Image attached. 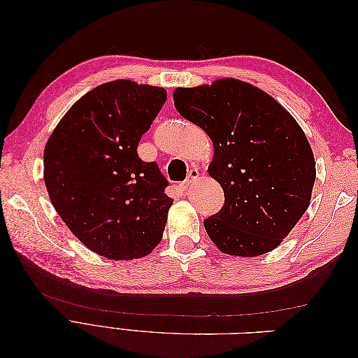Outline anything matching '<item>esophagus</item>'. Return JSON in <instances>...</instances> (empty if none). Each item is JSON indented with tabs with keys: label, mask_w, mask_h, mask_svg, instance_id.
Returning <instances> with one entry per match:
<instances>
[{
	"label": "esophagus",
	"mask_w": 358,
	"mask_h": 358,
	"mask_svg": "<svg viewBox=\"0 0 358 358\" xmlns=\"http://www.w3.org/2000/svg\"><path fill=\"white\" fill-rule=\"evenodd\" d=\"M197 179H199V170H197V169H191V170L188 171L187 180L180 183V189H182V191H187Z\"/></svg>",
	"instance_id": "34e87169"
}]
</instances>
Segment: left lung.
<instances>
[{
	"mask_svg": "<svg viewBox=\"0 0 358 358\" xmlns=\"http://www.w3.org/2000/svg\"><path fill=\"white\" fill-rule=\"evenodd\" d=\"M176 110L213 142L209 175L224 189V206L204 220L222 252H270L306 212L315 159L303 129L282 106L255 86L221 79L178 88Z\"/></svg>",
	"mask_w": 358,
	"mask_h": 358,
	"instance_id": "1",
	"label": "left lung"
}]
</instances>
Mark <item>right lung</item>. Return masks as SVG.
I'll use <instances>...</instances> for the list:
<instances>
[{"label":"right lung","mask_w":358,"mask_h":358,"mask_svg":"<svg viewBox=\"0 0 358 358\" xmlns=\"http://www.w3.org/2000/svg\"><path fill=\"white\" fill-rule=\"evenodd\" d=\"M162 88L115 80L76 103L45 149L53 208L78 239L110 259L145 257L161 242L173 200L155 161L137 146L162 104Z\"/></svg>","instance_id":"obj_1"}]
</instances>
